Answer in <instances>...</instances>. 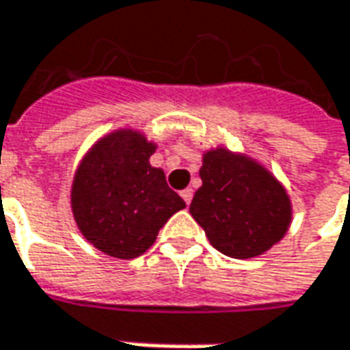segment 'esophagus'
<instances>
[{
  "instance_id": "esophagus-1",
  "label": "esophagus",
  "mask_w": 350,
  "mask_h": 350,
  "mask_svg": "<svg viewBox=\"0 0 350 350\" xmlns=\"http://www.w3.org/2000/svg\"><path fill=\"white\" fill-rule=\"evenodd\" d=\"M180 196H183V200L187 204H191L192 200V189H185V191H180Z\"/></svg>"
}]
</instances>
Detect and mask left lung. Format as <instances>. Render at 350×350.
Masks as SVG:
<instances>
[{
    "instance_id": "obj_1",
    "label": "left lung",
    "mask_w": 350,
    "mask_h": 350,
    "mask_svg": "<svg viewBox=\"0 0 350 350\" xmlns=\"http://www.w3.org/2000/svg\"><path fill=\"white\" fill-rule=\"evenodd\" d=\"M200 179L191 213L225 256H260L289 231V194L256 159L224 146L212 148L204 152Z\"/></svg>"
}]
</instances>
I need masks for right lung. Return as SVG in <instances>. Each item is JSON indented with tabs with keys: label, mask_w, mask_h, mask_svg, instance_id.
I'll return each mask as SVG.
<instances>
[{
	"label": "right lung",
	"mask_w": 350,
	"mask_h": 350,
	"mask_svg": "<svg viewBox=\"0 0 350 350\" xmlns=\"http://www.w3.org/2000/svg\"><path fill=\"white\" fill-rule=\"evenodd\" d=\"M158 144L140 131L119 129L94 144L75 171L72 217L100 252L133 260L156 243L159 229L187 204L150 165Z\"/></svg>",
	"instance_id": "add662e5"
}]
</instances>
